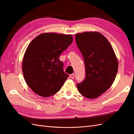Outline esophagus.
<instances>
[{
  "label": "esophagus",
  "mask_w": 134,
  "mask_h": 134,
  "mask_svg": "<svg viewBox=\"0 0 134 134\" xmlns=\"http://www.w3.org/2000/svg\"><path fill=\"white\" fill-rule=\"evenodd\" d=\"M70 77L71 79H74V74H71L70 75Z\"/></svg>",
  "instance_id": "obj_1"
}]
</instances>
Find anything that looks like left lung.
I'll list each match as a JSON object with an SVG mask.
<instances>
[{
	"label": "left lung",
	"instance_id": "1",
	"mask_svg": "<svg viewBox=\"0 0 134 134\" xmlns=\"http://www.w3.org/2000/svg\"><path fill=\"white\" fill-rule=\"evenodd\" d=\"M75 41L86 67V78L77 88L86 98H97L114 82L118 71L116 56L107 39L98 32L78 34Z\"/></svg>",
	"mask_w": 134,
	"mask_h": 134
}]
</instances>
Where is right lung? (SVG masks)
Wrapping results in <instances>:
<instances>
[{"mask_svg": "<svg viewBox=\"0 0 134 134\" xmlns=\"http://www.w3.org/2000/svg\"><path fill=\"white\" fill-rule=\"evenodd\" d=\"M72 42L70 35L44 33L28 45L23 60V74L28 87L36 94L48 97L62 87L69 75L64 72L59 57Z\"/></svg>", "mask_w": 134, "mask_h": 134, "instance_id": "obj_1", "label": "right lung"}]
</instances>
